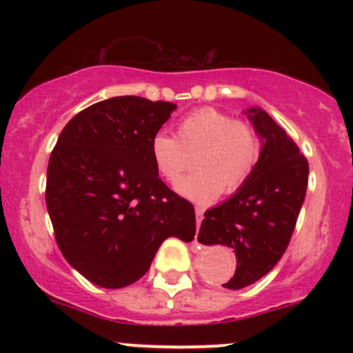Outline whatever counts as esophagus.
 <instances>
[{
  "label": "esophagus",
  "mask_w": 353,
  "mask_h": 353,
  "mask_svg": "<svg viewBox=\"0 0 353 353\" xmlns=\"http://www.w3.org/2000/svg\"><path fill=\"white\" fill-rule=\"evenodd\" d=\"M202 219H204V210H202L201 208H196V225H197V229H199Z\"/></svg>",
  "instance_id": "obj_1"
}]
</instances>
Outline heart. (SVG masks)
<instances>
[{"mask_svg": "<svg viewBox=\"0 0 353 353\" xmlns=\"http://www.w3.org/2000/svg\"><path fill=\"white\" fill-rule=\"evenodd\" d=\"M261 139L257 131L229 112L202 108L177 125V137L156 132L151 157L156 171L168 182H177L196 157L197 172L182 179L176 192L197 204L216 201L224 190L236 192L257 164Z\"/></svg>", "mask_w": 353, "mask_h": 353, "instance_id": "obj_1", "label": "heart"}]
</instances>
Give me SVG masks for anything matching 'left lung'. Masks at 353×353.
Segmentation results:
<instances>
[{"label": "left lung", "mask_w": 353, "mask_h": 353, "mask_svg": "<svg viewBox=\"0 0 353 353\" xmlns=\"http://www.w3.org/2000/svg\"><path fill=\"white\" fill-rule=\"evenodd\" d=\"M244 114L261 139L257 164L234 196L205 210L197 236L204 245L234 250L236 274L224 283L230 290L257 282L281 261L309 182V163L281 125L257 106Z\"/></svg>", "instance_id": "1"}]
</instances>
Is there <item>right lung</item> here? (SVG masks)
Segmentation results:
<instances>
[{
	"instance_id": "add662e5",
	"label": "right lung",
	"mask_w": 353,
	"mask_h": 353,
	"mask_svg": "<svg viewBox=\"0 0 353 353\" xmlns=\"http://www.w3.org/2000/svg\"><path fill=\"white\" fill-rule=\"evenodd\" d=\"M168 101L117 96L64 125L46 176L56 242L72 269L104 289L148 272L168 237L196 236L194 205L156 171L151 139L176 111Z\"/></svg>"
}]
</instances>
